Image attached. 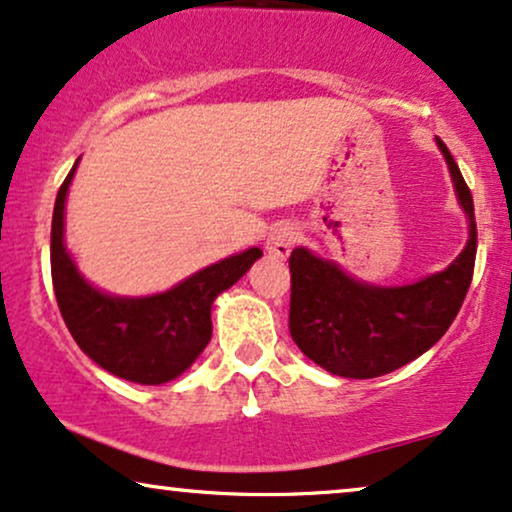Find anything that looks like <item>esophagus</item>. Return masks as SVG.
<instances>
[{
  "label": "esophagus",
  "instance_id": "1",
  "mask_svg": "<svg viewBox=\"0 0 512 512\" xmlns=\"http://www.w3.org/2000/svg\"><path fill=\"white\" fill-rule=\"evenodd\" d=\"M295 238H297V231L293 224H278L276 229H271V234L267 236V252L271 257H276V260H286L290 255V250H293L295 245Z\"/></svg>",
  "mask_w": 512,
  "mask_h": 512
}]
</instances>
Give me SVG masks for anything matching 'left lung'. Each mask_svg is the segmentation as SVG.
I'll list each match as a JSON object with an SVG mask.
<instances>
[{
  "label": "left lung",
  "mask_w": 512,
  "mask_h": 512,
  "mask_svg": "<svg viewBox=\"0 0 512 512\" xmlns=\"http://www.w3.org/2000/svg\"><path fill=\"white\" fill-rule=\"evenodd\" d=\"M435 141L468 217V243L444 271L406 286H373L307 248L290 255V335L328 373L366 380L397 371L428 352L461 309L475 267V208L454 155Z\"/></svg>",
  "instance_id": "1"
}]
</instances>
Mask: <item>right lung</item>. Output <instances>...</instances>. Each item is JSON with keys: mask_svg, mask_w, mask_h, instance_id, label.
<instances>
[{"mask_svg": "<svg viewBox=\"0 0 512 512\" xmlns=\"http://www.w3.org/2000/svg\"><path fill=\"white\" fill-rule=\"evenodd\" d=\"M77 163L58 189L51 219V281L63 321L77 347L103 371L139 385L170 383L208 347L212 302L260 260L262 250L219 260L165 293L125 297L99 290L66 248V200Z\"/></svg>", "mask_w": 512, "mask_h": 512, "instance_id": "obj_1", "label": "right lung"}]
</instances>
